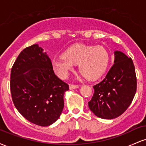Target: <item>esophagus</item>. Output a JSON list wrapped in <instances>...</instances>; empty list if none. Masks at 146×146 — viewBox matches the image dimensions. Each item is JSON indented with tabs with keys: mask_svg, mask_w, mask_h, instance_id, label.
Listing matches in <instances>:
<instances>
[{
	"mask_svg": "<svg viewBox=\"0 0 146 146\" xmlns=\"http://www.w3.org/2000/svg\"><path fill=\"white\" fill-rule=\"evenodd\" d=\"M80 87V86L79 85H76V84H70L69 86V88L70 89H75V88H78Z\"/></svg>",
	"mask_w": 146,
	"mask_h": 146,
	"instance_id": "34e87169",
	"label": "esophagus"
}]
</instances>
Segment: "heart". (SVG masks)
I'll return each instance as SVG.
<instances>
[{
  "label": "heart",
  "instance_id": "b5f03b06",
  "mask_svg": "<svg viewBox=\"0 0 146 146\" xmlns=\"http://www.w3.org/2000/svg\"><path fill=\"white\" fill-rule=\"evenodd\" d=\"M108 53L102 46L75 44L68 48L63 56L54 58L52 65L56 73L61 78H66L78 64L79 71L87 79L95 80L99 78L108 66Z\"/></svg>",
  "mask_w": 146,
  "mask_h": 146
}]
</instances>
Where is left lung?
<instances>
[{
	"label": "left lung",
	"instance_id": "1",
	"mask_svg": "<svg viewBox=\"0 0 146 146\" xmlns=\"http://www.w3.org/2000/svg\"><path fill=\"white\" fill-rule=\"evenodd\" d=\"M115 64L105 78L93 86L88 102L90 110L100 118L112 119L122 115L132 103L137 91V77L131 58L115 52Z\"/></svg>",
	"mask_w": 146,
	"mask_h": 146
}]
</instances>
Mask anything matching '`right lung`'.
Listing matches in <instances>:
<instances>
[{
    "mask_svg": "<svg viewBox=\"0 0 146 146\" xmlns=\"http://www.w3.org/2000/svg\"><path fill=\"white\" fill-rule=\"evenodd\" d=\"M10 79L14 104L26 119L40 126L58 119L69 86L55 74L42 48L33 44L23 49L11 68Z\"/></svg>",
    "mask_w": 146,
    "mask_h": 146,
    "instance_id": "obj_1",
    "label": "right lung"
}]
</instances>
